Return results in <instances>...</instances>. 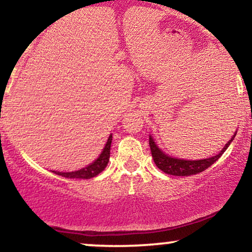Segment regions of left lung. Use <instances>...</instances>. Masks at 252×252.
<instances>
[{
  "label": "left lung",
  "instance_id": "left-lung-1",
  "mask_svg": "<svg viewBox=\"0 0 252 252\" xmlns=\"http://www.w3.org/2000/svg\"><path fill=\"white\" fill-rule=\"evenodd\" d=\"M236 134L232 136V138H231L226 144H225V147L221 149V152L219 153V154L215 155L213 158H204V160L189 161L184 160V158H172V156H168L167 154H164L162 150L156 146V143L154 142L152 136H149V147L150 150H152V156L153 158H154V162L156 166H158V169H161L162 172L166 173V174L175 176H189L204 172L205 169H207L210 166H212V164L224 154L225 150L227 149V147L230 146V143L232 142V140L235 138Z\"/></svg>",
  "mask_w": 252,
  "mask_h": 252
}]
</instances>
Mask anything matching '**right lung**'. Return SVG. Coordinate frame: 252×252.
<instances>
[{
	"mask_svg": "<svg viewBox=\"0 0 252 252\" xmlns=\"http://www.w3.org/2000/svg\"><path fill=\"white\" fill-rule=\"evenodd\" d=\"M111 141H112V135L109 136L108 142H106L105 147H104L102 154L99 155V158L97 160H94V162H92L91 164H89L88 167L85 168L76 170V172H67V173H63V172H56L53 170V173H56L58 175H62L63 178H68V179H91L94 176H96L99 174L100 172H103L105 169V167L108 166L109 158H110V147H111Z\"/></svg>",
	"mask_w": 252,
	"mask_h": 252,
	"instance_id": "right-lung-1",
	"label": "right lung"
}]
</instances>
